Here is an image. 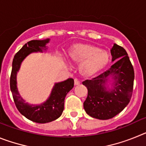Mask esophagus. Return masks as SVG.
<instances>
[{"label": "esophagus", "instance_id": "obj_1", "mask_svg": "<svg viewBox=\"0 0 146 146\" xmlns=\"http://www.w3.org/2000/svg\"><path fill=\"white\" fill-rule=\"evenodd\" d=\"M80 81L78 80L74 79V85H75V86H78V85H80Z\"/></svg>", "mask_w": 146, "mask_h": 146}]
</instances>
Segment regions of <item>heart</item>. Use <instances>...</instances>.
I'll list each match as a JSON object with an SVG mask.
<instances>
[{
    "instance_id": "1",
    "label": "heart",
    "mask_w": 146,
    "mask_h": 146,
    "mask_svg": "<svg viewBox=\"0 0 146 146\" xmlns=\"http://www.w3.org/2000/svg\"><path fill=\"white\" fill-rule=\"evenodd\" d=\"M69 58L74 64H80L79 71L82 77H91L108 66L110 57L108 51L96 45L80 43L71 47Z\"/></svg>"
}]
</instances>
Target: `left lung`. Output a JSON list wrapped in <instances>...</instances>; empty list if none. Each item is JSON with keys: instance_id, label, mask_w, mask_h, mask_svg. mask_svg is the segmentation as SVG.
Masks as SVG:
<instances>
[{"instance_id": "left-lung-1", "label": "left lung", "mask_w": 146, "mask_h": 146, "mask_svg": "<svg viewBox=\"0 0 146 146\" xmlns=\"http://www.w3.org/2000/svg\"><path fill=\"white\" fill-rule=\"evenodd\" d=\"M114 64L102 74L82 82L88 88L83 103L86 113L93 118L108 120L121 113L132 95L135 79L133 66L126 50L114 44L110 50ZM113 80L111 89L106 87L109 78Z\"/></svg>"}]
</instances>
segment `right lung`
<instances>
[{
    "mask_svg": "<svg viewBox=\"0 0 146 146\" xmlns=\"http://www.w3.org/2000/svg\"><path fill=\"white\" fill-rule=\"evenodd\" d=\"M50 39L31 40L27 42L16 54L12 62L10 88L15 105L23 115L38 123H45L55 121L61 115L64 109V99L66 94L74 87V80L69 78L63 82L55 83L47 101L41 104H29L20 96L17 88V74L23 60L32 52L46 50V44Z\"/></svg>",
    "mask_w": 146,
    "mask_h": 146,
    "instance_id": "right-lung-1",
    "label": "right lung"
}]
</instances>
